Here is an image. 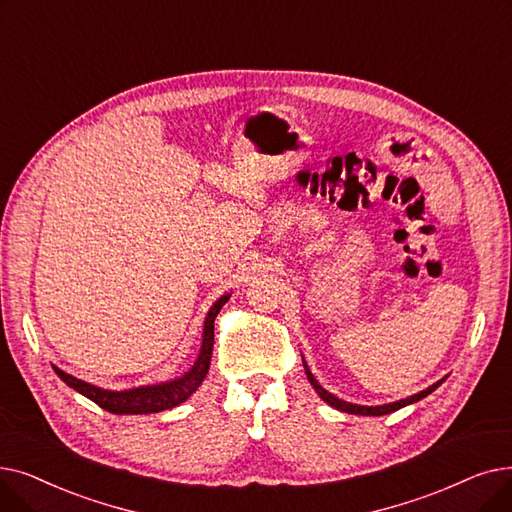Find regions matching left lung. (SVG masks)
Masks as SVG:
<instances>
[{
  "label": "left lung",
  "mask_w": 512,
  "mask_h": 512,
  "mask_svg": "<svg viewBox=\"0 0 512 512\" xmlns=\"http://www.w3.org/2000/svg\"><path fill=\"white\" fill-rule=\"evenodd\" d=\"M303 368H305V374H307V381L311 383V387L316 389V393L324 399L326 404H330L332 408H337V410H341V412H347V414H362V416H383V414H391V412H395V410H399V408H404V406H410V404L418 402V399H422V397H427V395L433 393L443 381H446V379H441V381L433 383L431 387H427L425 391H420V393H416V395H410V397H406V399H399V402H393V404H385V406H358V404L343 402V399H339V397H335L332 393H328L326 389H322V385L316 381V376L309 372V366L305 364V360H303Z\"/></svg>",
  "instance_id": "left-lung-1"
}]
</instances>
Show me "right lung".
<instances>
[{
    "label": "right lung",
    "instance_id": "right-lung-1",
    "mask_svg": "<svg viewBox=\"0 0 512 512\" xmlns=\"http://www.w3.org/2000/svg\"><path fill=\"white\" fill-rule=\"evenodd\" d=\"M228 299H230V295L219 297L213 303V307L209 309V314L205 318V326H203L201 351H198V358L192 364V368L188 372H184L180 379H173V381L159 383V385H144V387H136V389H125V391H108V389H100L96 385L85 383L81 379H75V376L66 374L64 370H60L56 366H52V368L71 389L79 391L87 399H92L94 404H98L100 408L113 412V414H154V412L175 408L182 402H186V399L205 381V376L209 372V364H211V353H213V322L219 314V309L228 303Z\"/></svg>",
    "mask_w": 512,
    "mask_h": 512
}]
</instances>
